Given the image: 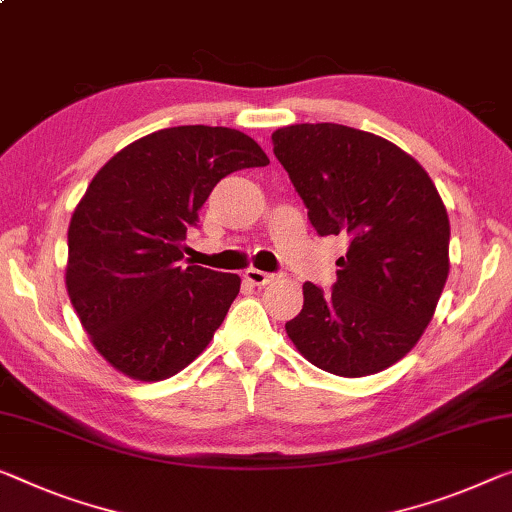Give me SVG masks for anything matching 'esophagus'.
I'll use <instances>...</instances> for the list:
<instances>
[{"mask_svg": "<svg viewBox=\"0 0 512 512\" xmlns=\"http://www.w3.org/2000/svg\"><path fill=\"white\" fill-rule=\"evenodd\" d=\"M243 278H246L250 285L264 287V285H269V282L273 280V273H266V271H259V269H248L246 273H243Z\"/></svg>", "mask_w": 512, "mask_h": 512, "instance_id": "obj_1", "label": "esophagus"}]
</instances>
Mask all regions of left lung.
Masks as SVG:
<instances>
[{
    "label": "left lung",
    "instance_id": "left-lung-1",
    "mask_svg": "<svg viewBox=\"0 0 512 512\" xmlns=\"http://www.w3.org/2000/svg\"><path fill=\"white\" fill-rule=\"evenodd\" d=\"M319 236H342L331 292L305 282L289 340L319 370L375 375L421 340L448 278L451 225L427 172L384 137L340 124L271 135Z\"/></svg>",
    "mask_w": 512,
    "mask_h": 512
}]
</instances>
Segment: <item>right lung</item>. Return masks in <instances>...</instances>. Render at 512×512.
<instances>
[{
	"label": "right lung",
	"mask_w": 512,
	"mask_h": 512,
	"mask_svg": "<svg viewBox=\"0 0 512 512\" xmlns=\"http://www.w3.org/2000/svg\"><path fill=\"white\" fill-rule=\"evenodd\" d=\"M264 165L246 133L174 126L128 144L91 179L68 225L66 289L112 368L160 381L207 349L241 278L183 266L181 243L220 179Z\"/></svg>",
	"instance_id": "1"
}]
</instances>
